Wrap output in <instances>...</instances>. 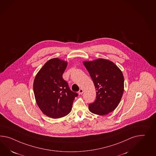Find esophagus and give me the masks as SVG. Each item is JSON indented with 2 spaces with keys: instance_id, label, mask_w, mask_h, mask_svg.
<instances>
[{
  "instance_id": "1",
  "label": "esophagus",
  "mask_w": 156,
  "mask_h": 156,
  "mask_svg": "<svg viewBox=\"0 0 156 156\" xmlns=\"http://www.w3.org/2000/svg\"><path fill=\"white\" fill-rule=\"evenodd\" d=\"M83 89H80V90H79V94H82L83 93Z\"/></svg>"
}]
</instances>
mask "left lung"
Masks as SVG:
<instances>
[{
	"label": "left lung",
	"instance_id": "1",
	"mask_svg": "<svg viewBox=\"0 0 156 156\" xmlns=\"http://www.w3.org/2000/svg\"><path fill=\"white\" fill-rule=\"evenodd\" d=\"M96 90V99L89 104L92 113L105 115L114 111L124 92V77L120 69L110 60L98 59L84 62Z\"/></svg>",
	"mask_w": 156,
	"mask_h": 156
}]
</instances>
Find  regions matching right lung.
I'll use <instances>...</instances> for the list:
<instances>
[{
	"mask_svg": "<svg viewBox=\"0 0 156 156\" xmlns=\"http://www.w3.org/2000/svg\"><path fill=\"white\" fill-rule=\"evenodd\" d=\"M67 63L58 58L48 61L37 74L33 90L37 104L46 115L59 118L71 111L73 102L78 96L63 79Z\"/></svg>",
	"mask_w": 156,
	"mask_h": 156,
	"instance_id": "add662e5",
	"label": "right lung"
}]
</instances>
